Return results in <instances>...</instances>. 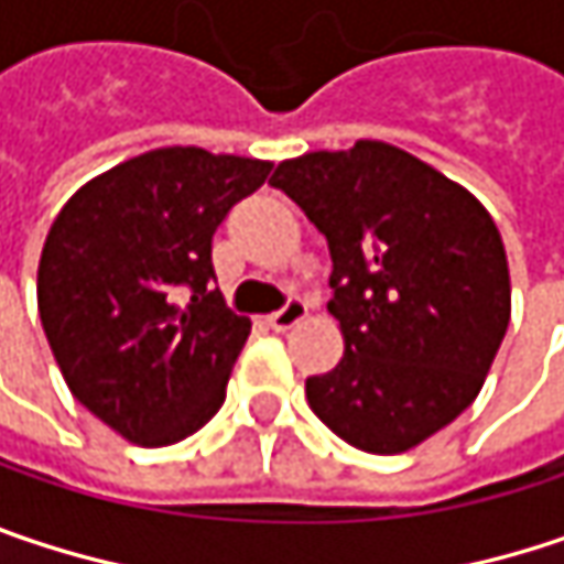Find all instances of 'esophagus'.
Returning <instances> with one entry per match:
<instances>
[{"instance_id": "34e87169", "label": "esophagus", "mask_w": 564, "mask_h": 564, "mask_svg": "<svg viewBox=\"0 0 564 564\" xmlns=\"http://www.w3.org/2000/svg\"><path fill=\"white\" fill-rule=\"evenodd\" d=\"M306 319V303L300 300V296H290L286 303H283L278 313H271V329H278V333H286V329H293L296 323H303Z\"/></svg>"}]
</instances>
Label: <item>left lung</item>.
Here are the masks:
<instances>
[{
	"mask_svg": "<svg viewBox=\"0 0 564 564\" xmlns=\"http://www.w3.org/2000/svg\"><path fill=\"white\" fill-rule=\"evenodd\" d=\"M333 254L345 355L306 378L313 413L371 455L406 452L468 410L510 323V271L490 213L420 158L355 141L278 164Z\"/></svg>",
	"mask_w": 564,
	"mask_h": 564,
	"instance_id": "8db88e82",
	"label": "left lung"
}]
</instances>
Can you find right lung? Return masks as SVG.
Listing matches in <instances>:
<instances>
[{
    "label": "right lung",
    "instance_id": "obj_1",
    "mask_svg": "<svg viewBox=\"0 0 564 564\" xmlns=\"http://www.w3.org/2000/svg\"><path fill=\"white\" fill-rule=\"evenodd\" d=\"M271 161L158 148L79 186L37 264V313L79 403L134 445L206 426L251 333L213 271V235Z\"/></svg>",
    "mask_w": 564,
    "mask_h": 564
}]
</instances>
